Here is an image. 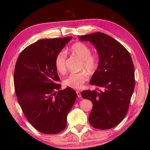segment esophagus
<instances>
[{"label":"esophagus","instance_id":"obj_1","mask_svg":"<svg viewBox=\"0 0 150 150\" xmlns=\"http://www.w3.org/2000/svg\"><path fill=\"white\" fill-rule=\"evenodd\" d=\"M76 93H77V96L79 98H81V92L80 91H76Z\"/></svg>","mask_w":150,"mask_h":150}]
</instances>
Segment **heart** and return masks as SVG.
Listing matches in <instances>:
<instances>
[{
  "mask_svg": "<svg viewBox=\"0 0 150 150\" xmlns=\"http://www.w3.org/2000/svg\"><path fill=\"white\" fill-rule=\"evenodd\" d=\"M70 51L73 54L82 59V68H85L90 72H93L96 69L98 65L97 57L91 54V49L88 45L83 42H76L71 46ZM66 59L67 55L64 51H60L55 56V67L61 73H64L66 71ZM88 78L89 75L86 71L72 73L65 79L63 83L67 87L79 89L88 80Z\"/></svg>",
  "mask_w": 150,
  "mask_h": 150,
  "instance_id": "obj_1",
  "label": "heart"
}]
</instances>
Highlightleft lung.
Wrapping results in <instances>:
<instances>
[{
	"mask_svg": "<svg viewBox=\"0 0 150 150\" xmlns=\"http://www.w3.org/2000/svg\"><path fill=\"white\" fill-rule=\"evenodd\" d=\"M95 45L99 63L90 81L98 91H83V98L93 103L88 120L99 130H108L120 122L128 112L135 77L130 54L120 43L100 32L79 36ZM100 88V90H98Z\"/></svg>",
	"mask_w": 150,
	"mask_h": 150,
	"instance_id": "left-lung-1",
	"label": "left lung"
}]
</instances>
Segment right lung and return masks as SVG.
<instances>
[{"label":"right lung","mask_w":150,"mask_h":150,"mask_svg":"<svg viewBox=\"0 0 150 150\" xmlns=\"http://www.w3.org/2000/svg\"><path fill=\"white\" fill-rule=\"evenodd\" d=\"M71 38L37 41L20 53L15 65L14 84L18 101L27 120L43 134H54L64 130L67 116L77 98L71 88L60 90L55 64L57 53Z\"/></svg>","instance_id":"right-lung-1"}]
</instances>
